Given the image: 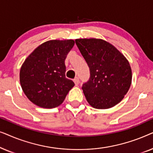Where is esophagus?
<instances>
[{
	"label": "esophagus",
	"mask_w": 153,
	"mask_h": 153,
	"mask_svg": "<svg viewBox=\"0 0 153 153\" xmlns=\"http://www.w3.org/2000/svg\"><path fill=\"white\" fill-rule=\"evenodd\" d=\"M74 82L75 85H79V79L78 78V77H76V78L74 79Z\"/></svg>",
	"instance_id": "34e87169"
}]
</instances>
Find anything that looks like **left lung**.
<instances>
[{"mask_svg": "<svg viewBox=\"0 0 153 153\" xmlns=\"http://www.w3.org/2000/svg\"><path fill=\"white\" fill-rule=\"evenodd\" d=\"M90 69L83 94L95 108L113 107L123 99L131 83V70L126 58L112 45L100 39L75 40Z\"/></svg>", "mask_w": 153, "mask_h": 153, "instance_id": "1", "label": "left lung"}]
</instances>
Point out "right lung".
Returning a JSON list of instances; mask_svg holds the SVG:
<instances>
[{"label": "right lung", "mask_w": 153, "mask_h": 153, "mask_svg": "<svg viewBox=\"0 0 153 153\" xmlns=\"http://www.w3.org/2000/svg\"><path fill=\"white\" fill-rule=\"evenodd\" d=\"M72 39L42 44L26 58L20 70L22 90L30 102L42 108L60 105L74 83L65 77V60Z\"/></svg>", "instance_id": "add662e5"}]
</instances>
